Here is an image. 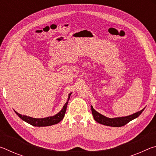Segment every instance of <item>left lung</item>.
<instances>
[{"label":"left lung","mask_w":156,"mask_h":156,"mask_svg":"<svg viewBox=\"0 0 156 156\" xmlns=\"http://www.w3.org/2000/svg\"><path fill=\"white\" fill-rule=\"evenodd\" d=\"M91 109L92 115L94 116V120H96L97 122L102 124V125H104L114 126V127H119V126H122L124 125H125L126 124H127L132 120L138 118L144 109H143L142 110H141L140 112L135 113H133V114L130 115L125 116V117L109 118L107 117H105V116H104L103 115L100 114V113H99L98 112H97L92 106L91 107Z\"/></svg>","instance_id":"left-lung-1"}]
</instances>
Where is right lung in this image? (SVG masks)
Here are the masks:
<instances>
[{
	"mask_svg": "<svg viewBox=\"0 0 156 156\" xmlns=\"http://www.w3.org/2000/svg\"><path fill=\"white\" fill-rule=\"evenodd\" d=\"M71 94H72L69 95L67 102H66L64 106H63L62 109L60 111L59 113H58L56 115H55L54 116H51V117H47L44 118H34L31 117H29V116H27V115H22L19 114L18 113H17L16 112H15L23 120L25 121L26 122L30 124V125L34 126H47L56 125V124L60 122V121L63 119V118H64L66 110H67L68 101L70 98Z\"/></svg>",
	"mask_w": 156,
	"mask_h": 156,
	"instance_id": "right-lung-1",
	"label": "right lung"
}]
</instances>
